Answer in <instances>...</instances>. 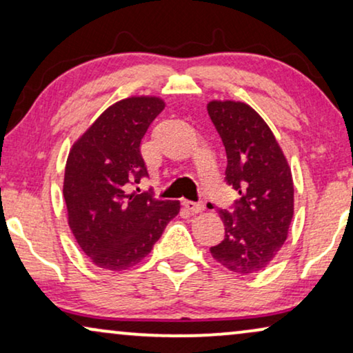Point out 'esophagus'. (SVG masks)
I'll return each mask as SVG.
<instances>
[{
    "mask_svg": "<svg viewBox=\"0 0 353 353\" xmlns=\"http://www.w3.org/2000/svg\"><path fill=\"white\" fill-rule=\"evenodd\" d=\"M183 205H185V209L190 210L191 214H199V212L204 210V204H201V202L183 201Z\"/></svg>",
    "mask_w": 353,
    "mask_h": 353,
    "instance_id": "esophagus-1",
    "label": "esophagus"
}]
</instances>
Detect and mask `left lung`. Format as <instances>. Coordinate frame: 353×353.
<instances>
[{"label": "left lung", "instance_id": "1", "mask_svg": "<svg viewBox=\"0 0 353 353\" xmlns=\"http://www.w3.org/2000/svg\"><path fill=\"white\" fill-rule=\"evenodd\" d=\"M207 110L228 159L225 180L241 196L233 212H219L225 239L210 254L233 273L260 272L288 238L294 215L291 167L273 132L250 105L210 101Z\"/></svg>", "mask_w": 353, "mask_h": 353}]
</instances>
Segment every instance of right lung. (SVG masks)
Segmentation results:
<instances>
[{
	"instance_id": "right-lung-1",
	"label": "right lung",
	"mask_w": 353,
	"mask_h": 353,
	"mask_svg": "<svg viewBox=\"0 0 353 353\" xmlns=\"http://www.w3.org/2000/svg\"><path fill=\"white\" fill-rule=\"evenodd\" d=\"M163 108L156 96L119 101L77 139L67 157L62 191L69 226L99 268L122 272L141 262L180 212L178 201L130 192L132 183L148 176L139 144Z\"/></svg>"
}]
</instances>
